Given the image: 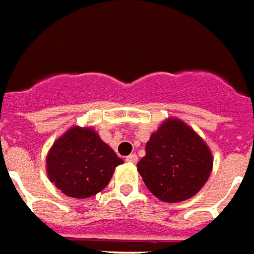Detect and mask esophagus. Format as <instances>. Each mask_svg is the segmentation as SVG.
Wrapping results in <instances>:
<instances>
[{"label": "esophagus", "instance_id": "esophagus-1", "mask_svg": "<svg viewBox=\"0 0 254 254\" xmlns=\"http://www.w3.org/2000/svg\"><path fill=\"white\" fill-rule=\"evenodd\" d=\"M127 163H132V164H136L137 161H138V157H137L136 153H132V155H129L127 157Z\"/></svg>", "mask_w": 254, "mask_h": 254}]
</instances>
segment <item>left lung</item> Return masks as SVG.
Wrapping results in <instances>:
<instances>
[{
    "label": "left lung",
    "mask_w": 254,
    "mask_h": 254,
    "mask_svg": "<svg viewBox=\"0 0 254 254\" xmlns=\"http://www.w3.org/2000/svg\"><path fill=\"white\" fill-rule=\"evenodd\" d=\"M137 170L156 198L178 203L192 198L207 182L213 155L194 129L168 118L152 133Z\"/></svg>",
    "instance_id": "obj_1"
}]
</instances>
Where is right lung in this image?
<instances>
[{"instance_id":"right-lung-1","label":"right lung","mask_w":254,"mask_h":254,"mask_svg":"<svg viewBox=\"0 0 254 254\" xmlns=\"http://www.w3.org/2000/svg\"><path fill=\"white\" fill-rule=\"evenodd\" d=\"M122 163L93 127H72L51 146L47 174L63 194L83 199L102 191Z\"/></svg>"}]
</instances>
